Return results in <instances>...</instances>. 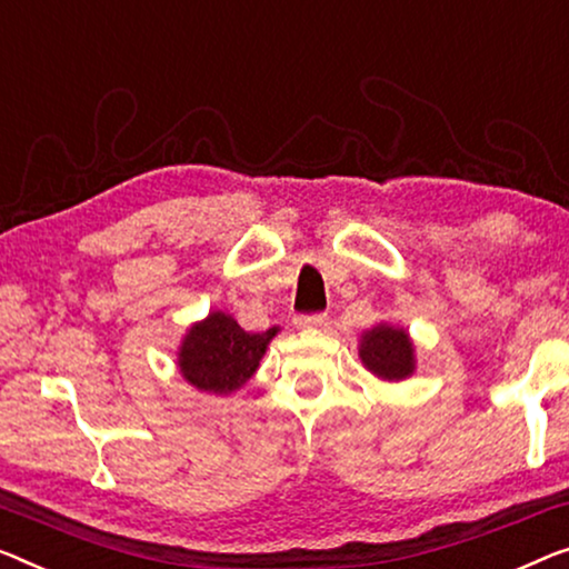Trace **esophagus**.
I'll list each match as a JSON object with an SVG mask.
<instances>
[{
	"label": "esophagus",
	"mask_w": 569,
	"mask_h": 569,
	"mask_svg": "<svg viewBox=\"0 0 569 569\" xmlns=\"http://www.w3.org/2000/svg\"><path fill=\"white\" fill-rule=\"evenodd\" d=\"M327 313H309V317L296 319V327L299 329H325L327 327Z\"/></svg>",
	"instance_id": "esophagus-1"
}]
</instances>
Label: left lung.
Masks as SVG:
<instances>
[{"label":"left lung","instance_id":"obj_1","mask_svg":"<svg viewBox=\"0 0 569 569\" xmlns=\"http://www.w3.org/2000/svg\"><path fill=\"white\" fill-rule=\"evenodd\" d=\"M358 355L362 368L388 383L411 378L417 370V347H413L411 335L388 321H380L360 335Z\"/></svg>","mask_w":569,"mask_h":569}]
</instances>
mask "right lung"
Masks as SVG:
<instances>
[{
    "label": "right lung",
    "mask_w": 569,
    "mask_h": 569,
    "mask_svg": "<svg viewBox=\"0 0 569 569\" xmlns=\"http://www.w3.org/2000/svg\"><path fill=\"white\" fill-rule=\"evenodd\" d=\"M278 332V327L258 335L244 332L232 313L209 311L186 329L178 347V372L201 393L230 396L256 376L270 339Z\"/></svg>",
    "instance_id": "right-lung-1"
}]
</instances>
